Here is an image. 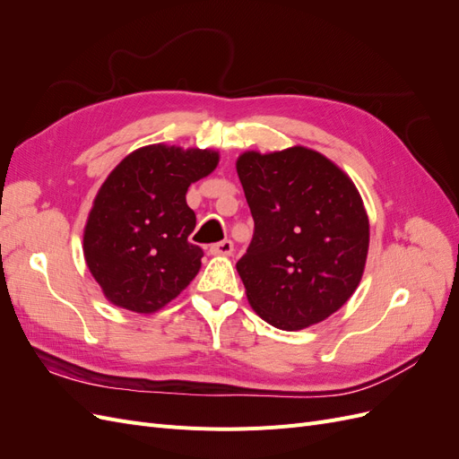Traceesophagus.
<instances>
[{
	"mask_svg": "<svg viewBox=\"0 0 459 459\" xmlns=\"http://www.w3.org/2000/svg\"><path fill=\"white\" fill-rule=\"evenodd\" d=\"M231 253H233V243L230 239L214 243L211 247V255H216V256H230Z\"/></svg>",
	"mask_w": 459,
	"mask_h": 459,
	"instance_id": "esophagus-1",
	"label": "esophagus"
}]
</instances>
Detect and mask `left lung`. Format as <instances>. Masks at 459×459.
<instances>
[{"label":"left lung","instance_id":"left-lung-1","mask_svg":"<svg viewBox=\"0 0 459 459\" xmlns=\"http://www.w3.org/2000/svg\"><path fill=\"white\" fill-rule=\"evenodd\" d=\"M238 174L255 220L238 262L253 310L283 331L324 322L352 297L368 258L369 220L352 179L300 145L247 151Z\"/></svg>","mask_w":459,"mask_h":459}]
</instances>
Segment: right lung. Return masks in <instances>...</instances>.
I'll return each instance as SVG.
<instances>
[{
    "label": "right lung",
    "mask_w": 459,
    "mask_h": 459,
    "mask_svg": "<svg viewBox=\"0 0 459 459\" xmlns=\"http://www.w3.org/2000/svg\"><path fill=\"white\" fill-rule=\"evenodd\" d=\"M218 159L216 151L157 143L108 174L88 216L84 256L115 307L152 314L197 275L203 248L187 241L197 218L186 193Z\"/></svg>",
    "instance_id": "add662e5"
}]
</instances>
